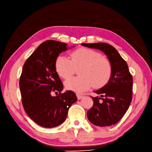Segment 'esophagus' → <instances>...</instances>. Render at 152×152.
Returning a JSON list of instances; mask_svg holds the SVG:
<instances>
[{
	"label": "esophagus",
	"mask_w": 152,
	"mask_h": 152,
	"mask_svg": "<svg viewBox=\"0 0 152 152\" xmlns=\"http://www.w3.org/2000/svg\"><path fill=\"white\" fill-rule=\"evenodd\" d=\"M77 99H78L79 100H80V99H81L83 97V95H80V94H77Z\"/></svg>",
	"instance_id": "esophagus-1"
}]
</instances>
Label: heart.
<instances>
[{"instance_id": "b5f03b06", "label": "heart", "mask_w": 152, "mask_h": 152, "mask_svg": "<svg viewBox=\"0 0 152 152\" xmlns=\"http://www.w3.org/2000/svg\"><path fill=\"white\" fill-rule=\"evenodd\" d=\"M71 61L64 55H59L55 62V68L62 79H68L78 69L80 75L66 80L64 85L68 90L77 93L105 85L112 73V66L108 58L101 56L97 51L87 48H79L70 53Z\"/></svg>"}]
</instances>
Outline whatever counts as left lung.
<instances>
[{"label": "left lung", "mask_w": 152, "mask_h": 152, "mask_svg": "<svg viewBox=\"0 0 152 152\" xmlns=\"http://www.w3.org/2000/svg\"><path fill=\"white\" fill-rule=\"evenodd\" d=\"M98 49L108 57L112 66L110 79L104 86L94 92L101 96L91 97L94 105L88 111L90 123L97 126H110L117 123L129 108L132 100L133 78L124 59L110 44L104 42L82 44Z\"/></svg>", "instance_id": "1"}]
</instances>
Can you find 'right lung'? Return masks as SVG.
I'll return each mask as SVG.
<instances>
[{"label": "right lung", "mask_w": 152, "mask_h": 152, "mask_svg": "<svg viewBox=\"0 0 152 152\" xmlns=\"http://www.w3.org/2000/svg\"><path fill=\"white\" fill-rule=\"evenodd\" d=\"M66 45L53 40L40 44L25 62L20 77L19 87L25 112L44 128L61 124L70 106L77 100L71 90L61 93L63 84L55 68V60L59 53L67 50ZM53 92L59 94L53 97L51 95Z\"/></svg>", "instance_id": "obj_1"}]
</instances>
